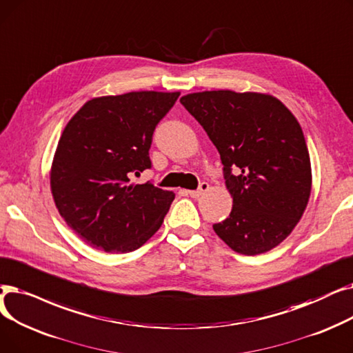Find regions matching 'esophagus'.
Here are the masks:
<instances>
[{
	"label": "esophagus",
	"instance_id": "obj_1",
	"mask_svg": "<svg viewBox=\"0 0 353 353\" xmlns=\"http://www.w3.org/2000/svg\"><path fill=\"white\" fill-rule=\"evenodd\" d=\"M208 188H210V185H208V182H199V185H198V190H195V191H188V195L190 196H192V198H198V196H201L203 195L204 192H207L208 191Z\"/></svg>",
	"mask_w": 353,
	"mask_h": 353
}]
</instances>
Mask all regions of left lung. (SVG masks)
I'll use <instances>...</instances> for the list:
<instances>
[{
    "mask_svg": "<svg viewBox=\"0 0 353 353\" xmlns=\"http://www.w3.org/2000/svg\"><path fill=\"white\" fill-rule=\"evenodd\" d=\"M218 149L232 210L212 228L237 253L279 245L303 215L312 190L303 130L279 99L212 90L181 97Z\"/></svg>",
    "mask_w": 353,
    "mask_h": 353,
    "instance_id": "obj_1",
    "label": "left lung"
}]
</instances>
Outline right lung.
I'll return each mask as SVG.
<instances>
[{
    "label": "right lung",
    "mask_w": 353,
    "mask_h": 353,
    "mask_svg": "<svg viewBox=\"0 0 353 353\" xmlns=\"http://www.w3.org/2000/svg\"><path fill=\"white\" fill-rule=\"evenodd\" d=\"M179 93L130 92L89 100L59 141L50 185L56 207L77 236L106 253L143 245L163 223L175 198L133 175L152 168L155 128Z\"/></svg>",
    "instance_id": "add662e5"
}]
</instances>
